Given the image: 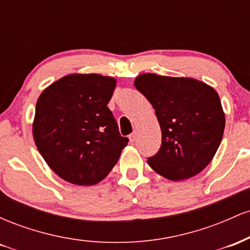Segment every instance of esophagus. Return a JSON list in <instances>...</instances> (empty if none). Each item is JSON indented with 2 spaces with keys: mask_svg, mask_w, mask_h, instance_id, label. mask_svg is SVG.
Segmentation results:
<instances>
[{
  "mask_svg": "<svg viewBox=\"0 0 250 250\" xmlns=\"http://www.w3.org/2000/svg\"><path fill=\"white\" fill-rule=\"evenodd\" d=\"M136 131H133L130 135H129V140H130V142H135L136 141Z\"/></svg>",
  "mask_w": 250,
  "mask_h": 250,
  "instance_id": "obj_1",
  "label": "esophagus"
}]
</instances>
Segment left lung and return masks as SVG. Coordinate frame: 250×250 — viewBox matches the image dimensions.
Segmentation results:
<instances>
[{
	"label": "left lung",
	"mask_w": 250,
	"mask_h": 250,
	"mask_svg": "<svg viewBox=\"0 0 250 250\" xmlns=\"http://www.w3.org/2000/svg\"><path fill=\"white\" fill-rule=\"evenodd\" d=\"M134 84L151 103L161 127V148L148 157V165L171 181L201 173L213 160L225 130L216 91L197 80L156 74H142Z\"/></svg>",
	"instance_id": "obj_1"
}]
</instances>
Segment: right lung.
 <instances>
[{"mask_svg": "<svg viewBox=\"0 0 250 250\" xmlns=\"http://www.w3.org/2000/svg\"><path fill=\"white\" fill-rule=\"evenodd\" d=\"M115 85L113 77L74 74L54 82L37 100L33 125L36 147L67 182L99 183L129 142L107 107Z\"/></svg>", "mask_w": 250, "mask_h": 250, "instance_id": "add662e5", "label": "right lung"}]
</instances>
